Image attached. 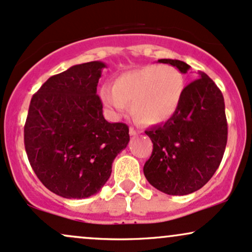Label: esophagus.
Wrapping results in <instances>:
<instances>
[{"label": "esophagus", "mask_w": 252, "mask_h": 252, "mask_svg": "<svg viewBox=\"0 0 252 252\" xmlns=\"http://www.w3.org/2000/svg\"><path fill=\"white\" fill-rule=\"evenodd\" d=\"M129 134H130V136H136V135H138V131L135 128H132V126H130Z\"/></svg>", "instance_id": "34e87169"}]
</instances>
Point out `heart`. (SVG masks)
<instances>
[{
	"label": "heart",
	"instance_id": "obj_1",
	"mask_svg": "<svg viewBox=\"0 0 252 252\" xmlns=\"http://www.w3.org/2000/svg\"><path fill=\"white\" fill-rule=\"evenodd\" d=\"M184 92V76L178 68L146 65L117 76L112 88L104 86L100 90V99L112 116H121L130 102L136 120L144 124H160L175 114Z\"/></svg>",
	"mask_w": 252,
	"mask_h": 252
}]
</instances>
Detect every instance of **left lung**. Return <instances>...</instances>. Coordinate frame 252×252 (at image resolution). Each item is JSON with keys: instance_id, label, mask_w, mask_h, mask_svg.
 Segmentation results:
<instances>
[{"instance_id": "8db88e82", "label": "left lung", "mask_w": 252, "mask_h": 252, "mask_svg": "<svg viewBox=\"0 0 252 252\" xmlns=\"http://www.w3.org/2000/svg\"><path fill=\"white\" fill-rule=\"evenodd\" d=\"M181 73L190 66L181 60L160 59ZM185 88L178 110L166 123L147 130L153 153L143 167L146 179L169 195L200 189L218 169L227 142L221 91L204 72Z\"/></svg>"}]
</instances>
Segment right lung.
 I'll use <instances>...</instances> for the list:
<instances>
[{"label": "right lung", "mask_w": 252, "mask_h": 252, "mask_svg": "<svg viewBox=\"0 0 252 252\" xmlns=\"http://www.w3.org/2000/svg\"><path fill=\"white\" fill-rule=\"evenodd\" d=\"M106 65H74L51 77L31 100L25 148L39 180L67 199L96 194L111 175L115 158L129 143V128L103 116L97 94Z\"/></svg>", "instance_id": "right-lung-1"}]
</instances>
